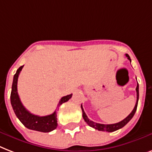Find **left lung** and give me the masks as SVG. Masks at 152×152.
<instances>
[{"label":"left lung","mask_w":152,"mask_h":152,"mask_svg":"<svg viewBox=\"0 0 152 152\" xmlns=\"http://www.w3.org/2000/svg\"><path fill=\"white\" fill-rule=\"evenodd\" d=\"M126 57L128 58V59L131 62V58L129 57V55L128 54H126ZM136 105L134 107L133 110L132 111V113L129 114V116H127L126 118H124L123 121H120L118 123H116V124H99V123H96L94 121H90L88 117H87L86 114L85 113L84 109L82 108V105H81V108H82V117L84 119V121L86 122L87 124H89V126L92 127L94 129H97L98 131H102V132H112L116 131L118 129L123 128L124 125H126L129 121H131V119L133 117L134 114L136 113V109H137V104H138V101H139V85L138 82H137V86H136Z\"/></svg>","instance_id":"1"}]
</instances>
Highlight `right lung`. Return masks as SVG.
I'll return each mask as SVG.
<instances>
[{"instance_id":"right-lung-1","label":"right lung","mask_w":152,"mask_h":152,"mask_svg":"<svg viewBox=\"0 0 152 152\" xmlns=\"http://www.w3.org/2000/svg\"><path fill=\"white\" fill-rule=\"evenodd\" d=\"M23 67V66H21L20 67H19L18 70H16V73L13 77V82H12V86L10 100H11V104L13 109L14 113L17 116V118L20 121L21 123L28 129L42 132H50L56 129L58 126L57 111L56 110L58 109V108H59L60 105L63 103L68 102L69 99L71 98L72 94L62 97L58 102L56 110L50 115L39 116L31 113L24 108L23 104L21 103L18 93H17V81H18L19 75Z\"/></svg>"}]
</instances>
